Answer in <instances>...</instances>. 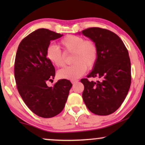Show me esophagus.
Returning a JSON list of instances; mask_svg holds the SVG:
<instances>
[{"label": "esophagus", "instance_id": "esophagus-1", "mask_svg": "<svg viewBox=\"0 0 145 145\" xmlns=\"http://www.w3.org/2000/svg\"><path fill=\"white\" fill-rule=\"evenodd\" d=\"M78 82V80H71V82H72V84H76V83H77Z\"/></svg>", "mask_w": 145, "mask_h": 145}]
</instances>
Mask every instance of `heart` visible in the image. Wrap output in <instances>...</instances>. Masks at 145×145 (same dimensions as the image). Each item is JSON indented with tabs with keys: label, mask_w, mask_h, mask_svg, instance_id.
Masks as SVG:
<instances>
[{
	"label": "heart",
	"mask_w": 145,
	"mask_h": 145,
	"mask_svg": "<svg viewBox=\"0 0 145 145\" xmlns=\"http://www.w3.org/2000/svg\"><path fill=\"white\" fill-rule=\"evenodd\" d=\"M65 53L71 54L72 65L65 67L57 72L60 78L75 80L86 72V69H92L96 65L99 56L98 45L94 41L85 39L76 35H67L59 41ZM47 59L57 67L64 66L65 55L55 45H49L46 49Z\"/></svg>",
	"instance_id": "obj_1"
}]
</instances>
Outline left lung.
<instances>
[{"label": "left lung", "instance_id": "obj_1", "mask_svg": "<svg viewBox=\"0 0 145 145\" xmlns=\"http://www.w3.org/2000/svg\"><path fill=\"white\" fill-rule=\"evenodd\" d=\"M82 33L98 45L99 56L88 78L81 79L84 89L83 100L89 110L99 116L116 112L125 99L131 83V61L127 49L116 33L101 27H89Z\"/></svg>", "mask_w": 145, "mask_h": 145}]
</instances>
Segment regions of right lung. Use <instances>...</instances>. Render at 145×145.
Returning <instances> with one entry per match:
<instances>
[{
	"label": "right lung",
	"instance_id": "obj_1",
	"mask_svg": "<svg viewBox=\"0 0 145 145\" xmlns=\"http://www.w3.org/2000/svg\"><path fill=\"white\" fill-rule=\"evenodd\" d=\"M63 34L41 28L24 37L20 43L14 62V77L17 89L26 106L37 116L53 118L62 112L72 84L62 79L53 87L55 69L47 59L46 49L51 40Z\"/></svg>",
	"mask_w": 145,
	"mask_h": 145
}]
</instances>
